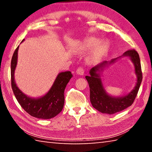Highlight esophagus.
Returning <instances> with one entry per match:
<instances>
[{
    "label": "esophagus",
    "instance_id": "esophagus-1",
    "mask_svg": "<svg viewBox=\"0 0 152 152\" xmlns=\"http://www.w3.org/2000/svg\"><path fill=\"white\" fill-rule=\"evenodd\" d=\"M84 69L81 68V67H80V68L77 69V70H76L77 74H78V75H80V76H82V75H84Z\"/></svg>",
    "mask_w": 152,
    "mask_h": 152
}]
</instances>
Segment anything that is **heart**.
Masks as SVG:
<instances>
[{
  "mask_svg": "<svg viewBox=\"0 0 152 152\" xmlns=\"http://www.w3.org/2000/svg\"><path fill=\"white\" fill-rule=\"evenodd\" d=\"M95 48L91 55L88 58L90 63L94 64L102 60L107 55L110 50V43L108 41L101 42V39L96 37H91L82 43H78L74 48V51L77 53H84Z\"/></svg>",
  "mask_w": 152,
  "mask_h": 152,
  "instance_id": "1",
  "label": "heart"
}]
</instances>
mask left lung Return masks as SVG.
Here are the masks:
<instances>
[{
  "label": "left lung",
  "mask_w": 152,
  "mask_h": 152,
  "mask_svg": "<svg viewBox=\"0 0 152 152\" xmlns=\"http://www.w3.org/2000/svg\"><path fill=\"white\" fill-rule=\"evenodd\" d=\"M122 57H129L133 62L137 76V82L134 89L128 94L124 96L113 97L108 94L104 89L101 76L105 68ZM89 74L90 75L86 76L85 78L90 87V100L92 107L99 112L109 115L120 112L131 106L137 96L142 81L140 56L135 50H127L121 56L113 59L110 61H102L91 68Z\"/></svg>",
  "instance_id": "left-lung-1"
}]
</instances>
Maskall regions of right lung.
Segmentation results:
<instances>
[{"label":"right lung","mask_w":152,"mask_h":152,"mask_svg":"<svg viewBox=\"0 0 152 152\" xmlns=\"http://www.w3.org/2000/svg\"><path fill=\"white\" fill-rule=\"evenodd\" d=\"M24 40L23 39L22 42ZM19 48V45L15 51L11 65V86L15 96L23 109L33 117L43 119H49L56 117L63 109L64 91L73 75L70 71L59 73L53 85L45 94L37 98L27 96L20 91L15 80V71L17 65Z\"/></svg>","instance_id":"right-lung-1"}]
</instances>
